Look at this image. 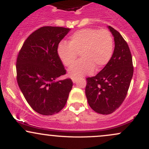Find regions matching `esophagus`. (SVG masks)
<instances>
[{
    "label": "esophagus",
    "mask_w": 149,
    "mask_h": 149,
    "mask_svg": "<svg viewBox=\"0 0 149 149\" xmlns=\"http://www.w3.org/2000/svg\"><path fill=\"white\" fill-rule=\"evenodd\" d=\"M72 81L73 83H76L77 81H78V79L76 78H72Z\"/></svg>",
    "instance_id": "obj_1"
}]
</instances>
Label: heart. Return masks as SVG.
Here are the masks:
<instances>
[{
    "instance_id": "b5f03b06",
    "label": "heart",
    "mask_w": 149,
    "mask_h": 149,
    "mask_svg": "<svg viewBox=\"0 0 149 149\" xmlns=\"http://www.w3.org/2000/svg\"><path fill=\"white\" fill-rule=\"evenodd\" d=\"M57 52L66 66H71L80 54L81 59L69 68V74L81 78L91 74L95 69L100 71L109 62L113 53V39L106 29H84L72 34L69 44L59 42Z\"/></svg>"
}]
</instances>
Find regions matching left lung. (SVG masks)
Here are the masks:
<instances>
[{
    "label": "left lung",
    "instance_id": "left-lung-1",
    "mask_svg": "<svg viewBox=\"0 0 149 149\" xmlns=\"http://www.w3.org/2000/svg\"><path fill=\"white\" fill-rule=\"evenodd\" d=\"M115 47L111 60L95 76L87 78L85 95L90 107L104 115L120 107L133 76L132 58L127 43L118 31L108 26Z\"/></svg>",
    "mask_w": 149,
    "mask_h": 149
}]
</instances>
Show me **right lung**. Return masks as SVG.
<instances>
[{
	"instance_id": "obj_1",
	"label": "right lung",
	"mask_w": 149,
	"mask_h": 149,
	"mask_svg": "<svg viewBox=\"0 0 149 149\" xmlns=\"http://www.w3.org/2000/svg\"><path fill=\"white\" fill-rule=\"evenodd\" d=\"M70 30L41 27L27 38L19 52L16 66L19 87L30 107L41 115L60 111L72 88L70 78L58 80L66 70L57 52L58 45Z\"/></svg>"
}]
</instances>
